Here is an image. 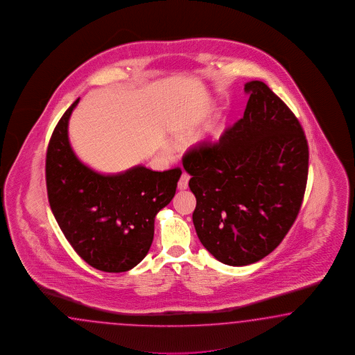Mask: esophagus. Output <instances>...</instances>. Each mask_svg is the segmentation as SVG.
I'll return each instance as SVG.
<instances>
[{
    "instance_id": "1",
    "label": "esophagus",
    "mask_w": 355,
    "mask_h": 355,
    "mask_svg": "<svg viewBox=\"0 0 355 355\" xmlns=\"http://www.w3.org/2000/svg\"><path fill=\"white\" fill-rule=\"evenodd\" d=\"M189 179H191L189 173H182V176H180V179H179V182H178V188H179L180 191H182V189H187V188H188Z\"/></svg>"
}]
</instances>
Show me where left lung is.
I'll list each match as a JSON object with an SVG mask.
<instances>
[{
	"label": "left lung",
	"instance_id": "8db88e82",
	"mask_svg": "<svg viewBox=\"0 0 355 355\" xmlns=\"http://www.w3.org/2000/svg\"><path fill=\"white\" fill-rule=\"evenodd\" d=\"M245 92L243 119L182 158L200 243L232 266L256 263L282 242L299 215L309 167L308 141L291 110L263 82H247Z\"/></svg>",
	"mask_w": 355,
	"mask_h": 355
}]
</instances>
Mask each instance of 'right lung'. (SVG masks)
<instances>
[{
	"mask_svg": "<svg viewBox=\"0 0 355 355\" xmlns=\"http://www.w3.org/2000/svg\"><path fill=\"white\" fill-rule=\"evenodd\" d=\"M78 101L64 113L47 146L49 203L81 259L101 272H128L148 254L155 215L173 200L182 170L161 173L135 166L103 175L82 164L68 137L69 117Z\"/></svg>",
	"mask_w": 355,
	"mask_h": 355,
	"instance_id": "1",
	"label": "right lung"
}]
</instances>
